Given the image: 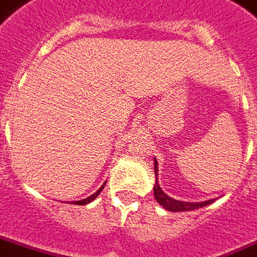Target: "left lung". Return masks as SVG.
<instances>
[{"mask_svg":"<svg viewBox=\"0 0 257 257\" xmlns=\"http://www.w3.org/2000/svg\"><path fill=\"white\" fill-rule=\"evenodd\" d=\"M155 176H156V181H155L154 186V195L155 199L166 209L170 211H189L194 210V209H199V207L207 206L211 202H214V199H209V201H203V202H183V201H178L171 197H168L167 194L164 193L163 190L160 189L159 186V179H158V162L155 159Z\"/></svg>","mask_w":257,"mask_h":257,"instance_id":"8db88e82","label":"left lung"}]
</instances>
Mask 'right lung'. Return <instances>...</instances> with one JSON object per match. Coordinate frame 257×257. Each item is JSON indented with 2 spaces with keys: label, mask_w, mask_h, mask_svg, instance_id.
Masks as SVG:
<instances>
[{
  "label": "right lung",
  "mask_w": 257,
  "mask_h": 257,
  "mask_svg": "<svg viewBox=\"0 0 257 257\" xmlns=\"http://www.w3.org/2000/svg\"><path fill=\"white\" fill-rule=\"evenodd\" d=\"M105 185H106V182H105V183H103V185L101 186V187H99V189H98L97 191L93 194V195H90V197H87V198H85V199H81V201H72L71 203L72 205H87V203H90L91 201H94V199L97 198L98 195H99V193H101V191L103 190V187H105Z\"/></svg>",
  "instance_id": "right-lung-1"
}]
</instances>
